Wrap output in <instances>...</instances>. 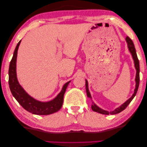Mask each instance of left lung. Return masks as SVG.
Masks as SVG:
<instances>
[{"label": "left lung", "mask_w": 147, "mask_h": 147, "mask_svg": "<svg viewBox=\"0 0 147 147\" xmlns=\"http://www.w3.org/2000/svg\"><path fill=\"white\" fill-rule=\"evenodd\" d=\"M126 40L127 43H128V49L129 50V51H130L131 54L132 55V57H133V59H134V63H135V67H136V88H135V90H134V94L132 95L131 97L128 99V100L126 101V102L124 103H123L121 107L117 108L116 109L115 111H105V110H103L102 109H100V107H98L97 105H96L94 103H92V109L94 111H96V112H98L99 113L101 114H103V115H114V114H117V113H121L122 111L124 110L127 107V106L129 105V103L131 102V100L134 99V98L135 97V96L136 95L137 92H138V88H139V60H138V56H137V53H136V49H135V46H134V44L133 42H132V40L129 38L128 36H127L126 38ZM85 85H86V94H87V96L88 98H91V96H90V94L89 92V90H88V82L86 80V83H85Z\"/></svg>", "instance_id": "8db88e82"}]
</instances>
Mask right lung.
<instances>
[{
    "label": "right lung",
    "mask_w": 147,
    "mask_h": 147,
    "mask_svg": "<svg viewBox=\"0 0 147 147\" xmlns=\"http://www.w3.org/2000/svg\"><path fill=\"white\" fill-rule=\"evenodd\" d=\"M21 41L17 45L12 59L9 67V86L11 92L19 104L27 111L34 115H47L54 113L61 109L62 106L64 95L69 81L63 86V88L56 98L48 102H41L32 98L26 93L19 83L16 76V60L19 45Z\"/></svg>",
    "instance_id": "obj_1"
}]
</instances>
